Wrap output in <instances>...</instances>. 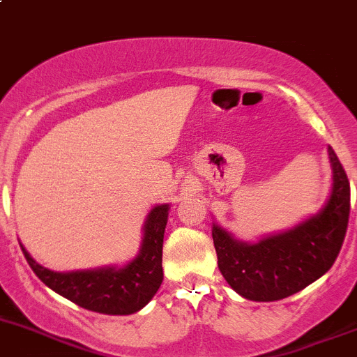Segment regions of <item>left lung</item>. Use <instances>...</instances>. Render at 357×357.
Segmentation results:
<instances>
[{
    "mask_svg": "<svg viewBox=\"0 0 357 357\" xmlns=\"http://www.w3.org/2000/svg\"><path fill=\"white\" fill-rule=\"evenodd\" d=\"M333 172L330 199L318 215L292 230L244 244L213 225L218 268L235 292L249 301L285 299L332 268L347 232L351 185L335 151L328 148Z\"/></svg>",
    "mask_w": 357,
    "mask_h": 357,
    "instance_id": "left-lung-1",
    "label": "left lung"
}]
</instances>
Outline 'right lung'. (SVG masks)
<instances>
[{
  "mask_svg": "<svg viewBox=\"0 0 357 357\" xmlns=\"http://www.w3.org/2000/svg\"><path fill=\"white\" fill-rule=\"evenodd\" d=\"M168 204L156 206L148 215L144 238L137 258L127 266L56 273L32 259L20 244L22 252L39 280L84 310L105 314H132L142 310L163 282V234Z\"/></svg>",
  "mask_w": 357,
  "mask_h": 357,
  "instance_id": "add662e5",
  "label": "right lung"
}]
</instances>
